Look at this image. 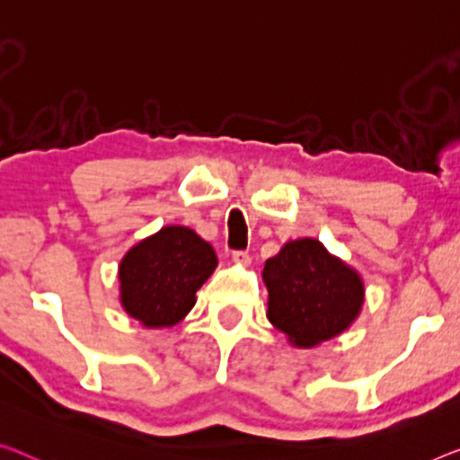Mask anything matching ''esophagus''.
Here are the masks:
<instances>
[{"mask_svg":"<svg viewBox=\"0 0 460 460\" xmlns=\"http://www.w3.org/2000/svg\"><path fill=\"white\" fill-rule=\"evenodd\" d=\"M233 262L239 266H248L250 264V253L248 252H233Z\"/></svg>","mask_w":460,"mask_h":460,"instance_id":"esophagus-1","label":"esophagus"}]
</instances>
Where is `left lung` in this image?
<instances>
[{"label": "left lung", "instance_id": "obj_1", "mask_svg": "<svg viewBox=\"0 0 460 460\" xmlns=\"http://www.w3.org/2000/svg\"><path fill=\"white\" fill-rule=\"evenodd\" d=\"M266 318L297 349L339 337L361 314L366 287L361 274L314 237L287 242L266 260Z\"/></svg>", "mask_w": 460, "mask_h": 460}]
</instances>
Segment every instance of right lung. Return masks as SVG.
Returning a JSON list of instances; mask_svg holds the SVG:
<instances>
[{
	"label": "right lung",
	"mask_w": 460,
	"mask_h": 460,
	"mask_svg": "<svg viewBox=\"0 0 460 460\" xmlns=\"http://www.w3.org/2000/svg\"><path fill=\"white\" fill-rule=\"evenodd\" d=\"M218 264L208 242L183 225H167L121 258L119 301L146 328H171L196 305V291Z\"/></svg>",
	"instance_id": "right-lung-1"
}]
</instances>
